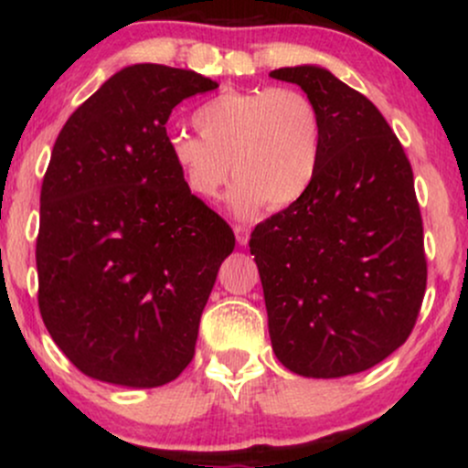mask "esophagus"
I'll list each match as a JSON object with an SVG mask.
<instances>
[{"label": "esophagus", "mask_w": 468, "mask_h": 468, "mask_svg": "<svg viewBox=\"0 0 468 468\" xmlns=\"http://www.w3.org/2000/svg\"><path fill=\"white\" fill-rule=\"evenodd\" d=\"M233 230H235V238H238V244H239V246L249 244L250 227H246V224H235Z\"/></svg>", "instance_id": "obj_1"}]
</instances>
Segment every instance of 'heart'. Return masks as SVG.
Returning <instances> with one entry per match:
<instances>
[{
    "instance_id": "b5f03b06",
    "label": "heart",
    "mask_w": 468,
    "mask_h": 468,
    "mask_svg": "<svg viewBox=\"0 0 468 468\" xmlns=\"http://www.w3.org/2000/svg\"><path fill=\"white\" fill-rule=\"evenodd\" d=\"M191 121L197 136L174 133L166 152L197 200H216L233 174L230 208L250 218L264 204L271 211L290 207L314 178L324 121L302 90H227L197 107Z\"/></svg>"
}]
</instances>
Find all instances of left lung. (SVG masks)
Listing matches in <instances>:
<instances>
[{"mask_svg": "<svg viewBox=\"0 0 468 468\" xmlns=\"http://www.w3.org/2000/svg\"><path fill=\"white\" fill-rule=\"evenodd\" d=\"M324 121L305 193L250 233L272 350L290 372L374 367L411 335L427 288L410 158L367 96L316 66L279 68Z\"/></svg>", "mask_w": 468, "mask_h": 468, "instance_id": "left-lung-1", "label": "left lung"}]
</instances>
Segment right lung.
<instances>
[{
  "mask_svg": "<svg viewBox=\"0 0 468 468\" xmlns=\"http://www.w3.org/2000/svg\"><path fill=\"white\" fill-rule=\"evenodd\" d=\"M216 80L136 63L74 110L41 185L39 313L74 367L121 388H160L196 354L233 229L182 185L166 121Z\"/></svg>",
  "mask_w": 468,
  "mask_h": 468,
  "instance_id": "1",
  "label": "right lung"
}]
</instances>
